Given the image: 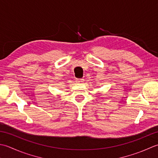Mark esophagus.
<instances>
[{
    "label": "esophagus",
    "mask_w": 158,
    "mask_h": 158,
    "mask_svg": "<svg viewBox=\"0 0 158 158\" xmlns=\"http://www.w3.org/2000/svg\"><path fill=\"white\" fill-rule=\"evenodd\" d=\"M84 82V79L82 78H76V82L77 84H81Z\"/></svg>",
    "instance_id": "1"
}]
</instances>
